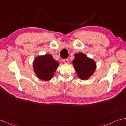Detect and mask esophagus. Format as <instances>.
Masks as SVG:
<instances>
[{
    "label": "esophagus",
    "mask_w": 126,
    "mask_h": 126,
    "mask_svg": "<svg viewBox=\"0 0 126 126\" xmlns=\"http://www.w3.org/2000/svg\"><path fill=\"white\" fill-rule=\"evenodd\" d=\"M63 61V63H65V64H68L69 63V60H68V58L64 59Z\"/></svg>",
    "instance_id": "1"
}]
</instances>
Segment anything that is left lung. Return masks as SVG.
Returning a JSON list of instances; mask_svg holds the SVG:
<instances>
[{
  "instance_id": "left-lung-1",
  "label": "left lung",
  "mask_w": 126,
  "mask_h": 126,
  "mask_svg": "<svg viewBox=\"0 0 126 126\" xmlns=\"http://www.w3.org/2000/svg\"><path fill=\"white\" fill-rule=\"evenodd\" d=\"M73 63L77 75L81 80L89 78L96 68L95 62L82 53L75 54V59L73 61Z\"/></svg>"
}]
</instances>
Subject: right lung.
<instances>
[{
    "label": "right lung",
    "instance_id": "1",
    "mask_svg": "<svg viewBox=\"0 0 126 126\" xmlns=\"http://www.w3.org/2000/svg\"><path fill=\"white\" fill-rule=\"evenodd\" d=\"M59 65L52 56L45 55L36 57L33 62V69L37 76L44 81L51 80Z\"/></svg>",
    "mask_w": 126,
    "mask_h": 126
}]
</instances>
